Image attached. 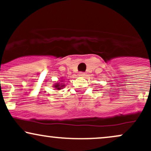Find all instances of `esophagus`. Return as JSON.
<instances>
[{
  "label": "esophagus",
  "instance_id": "obj_1",
  "mask_svg": "<svg viewBox=\"0 0 151 151\" xmlns=\"http://www.w3.org/2000/svg\"><path fill=\"white\" fill-rule=\"evenodd\" d=\"M78 75H79V77H84V76H85V73H84V72H79Z\"/></svg>",
  "mask_w": 151,
  "mask_h": 151
}]
</instances>
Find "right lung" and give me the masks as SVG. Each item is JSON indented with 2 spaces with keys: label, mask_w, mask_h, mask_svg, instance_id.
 <instances>
[{
  "label": "right lung",
  "mask_w": 151,
  "mask_h": 151,
  "mask_svg": "<svg viewBox=\"0 0 151 151\" xmlns=\"http://www.w3.org/2000/svg\"><path fill=\"white\" fill-rule=\"evenodd\" d=\"M62 82H63V80H62ZM65 84H64V83H60V82H57L56 84H55L52 86L54 88H55L57 90H60L62 89L65 87Z\"/></svg>",
  "instance_id": "obj_1"
}]
</instances>
